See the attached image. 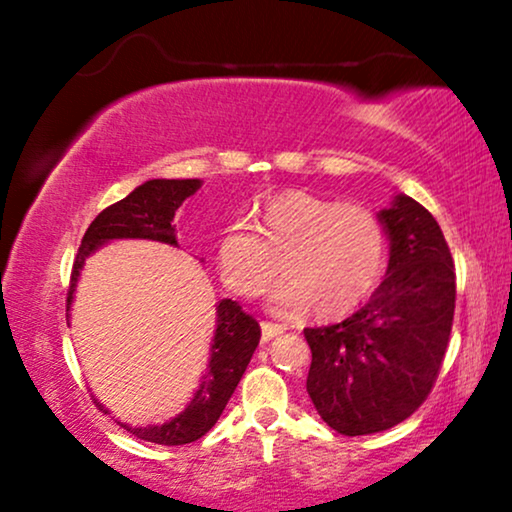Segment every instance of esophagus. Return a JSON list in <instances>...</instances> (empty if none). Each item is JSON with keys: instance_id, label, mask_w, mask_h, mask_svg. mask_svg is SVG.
<instances>
[{"instance_id": "34e87169", "label": "esophagus", "mask_w": 512, "mask_h": 512, "mask_svg": "<svg viewBox=\"0 0 512 512\" xmlns=\"http://www.w3.org/2000/svg\"><path fill=\"white\" fill-rule=\"evenodd\" d=\"M286 328L282 324H272V321H263L261 324V338L263 342H270L272 338H277L279 333H284Z\"/></svg>"}]
</instances>
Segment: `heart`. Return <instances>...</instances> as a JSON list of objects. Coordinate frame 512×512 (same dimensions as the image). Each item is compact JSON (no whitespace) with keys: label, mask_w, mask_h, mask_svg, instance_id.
<instances>
[{"label":"heart","mask_w":512,"mask_h":512,"mask_svg":"<svg viewBox=\"0 0 512 512\" xmlns=\"http://www.w3.org/2000/svg\"><path fill=\"white\" fill-rule=\"evenodd\" d=\"M254 214L258 230L233 221L216 237V265L237 296H261L282 265L286 277L270 291L272 310L291 317L312 305L317 317L335 319L382 279L389 237L375 209L284 191L258 202Z\"/></svg>","instance_id":"obj_1"}]
</instances>
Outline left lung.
I'll return each instance as SVG.
<instances>
[{
  "instance_id": "left-lung-1",
  "label": "left lung",
  "mask_w": 512,
  "mask_h": 512,
  "mask_svg": "<svg viewBox=\"0 0 512 512\" xmlns=\"http://www.w3.org/2000/svg\"><path fill=\"white\" fill-rule=\"evenodd\" d=\"M377 214L389 237L384 282L340 324L305 328L307 394L342 436L387 431L426 401L454 319V261L438 221L403 193Z\"/></svg>"
}]
</instances>
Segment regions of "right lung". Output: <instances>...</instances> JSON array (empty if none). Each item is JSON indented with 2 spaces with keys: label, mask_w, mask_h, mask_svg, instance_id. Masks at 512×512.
Segmentation results:
<instances>
[{
  "label": "right lung",
  "mask_w": 512,
  "mask_h": 512,
  "mask_svg": "<svg viewBox=\"0 0 512 512\" xmlns=\"http://www.w3.org/2000/svg\"><path fill=\"white\" fill-rule=\"evenodd\" d=\"M202 186L200 179H151L137 186L128 198L111 205L95 216L86 235H83L79 254H76L72 268V282L67 291V312L72 307L76 282H79L86 258L111 240H153L179 247L174 214L184 205L186 198ZM258 340H261V326L254 317L242 312L235 300L223 298L216 305V331L212 347H209V361L205 375L200 377V387L195 391L191 403L172 417L170 422L158 426H130L123 424L125 431L135 433L137 438L149 440L158 445H186L205 436L216 424L223 408L240 384L244 370H247L251 356H254ZM95 405L104 415L109 410L102 403Z\"/></svg>",
  "instance_id": "1"
}]
</instances>
